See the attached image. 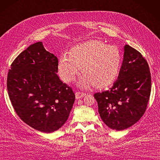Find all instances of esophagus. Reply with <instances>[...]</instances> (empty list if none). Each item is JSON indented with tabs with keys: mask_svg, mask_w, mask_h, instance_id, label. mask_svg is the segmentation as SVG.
I'll list each match as a JSON object with an SVG mask.
<instances>
[{
	"mask_svg": "<svg viewBox=\"0 0 160 160\" xmlns=\"http://www.w3.org/2000/svg\"><path fill=\"white\" fill-rule=\"evenodd\" d=\"M85 95H86V93H84V92H80V91H77L76 92V98L77 99H80V98L83 97Z\"/></svg>",
	"mask_w": 160,
	"mask_h": 160,
	"instance_id": "esophagus-1",
	"label": "esophagus"
}]
</instances>
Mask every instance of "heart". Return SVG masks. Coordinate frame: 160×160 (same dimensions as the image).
Wrapping results in <instances>:
<instances>
[{
    "instance_id": "heart-1",
    "label": "heart",
    "mask_w": 160,
    "mask_h": 160,
    "mask_svg": "<svg viewBox=\"0 0 160 160\" xmlns=\"http://www.w3.org/2000/svg\"><path fill=\"white\" fill-rule=\"evenodd\" d=\"M122 63L120 51L115 45H107L100 40L87 41L71 48L68 56L60 58L58 72L61 80L72 82L82 72L81 87L93 85L103 88L111 85L118 76Z\"/></svg>"
}]
</instances>
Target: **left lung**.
Here are the masks:
<instances>
[{"label": "left lung", "mask_w": 160, "mask_h": 160, "mask_svg": "<svg viewBox=\"0 0 160 160\" xmlns=\"http://www.w3.org/2000/svg\"><path fill=\"white\" fill-rule=\"evenodd\" d=\"M151 89L149 65L140 52L126 44L118 80L108 91L94 95L102 120L110 128L122 130L145 113Z\"/></svg>", "instance_id": "left-lung-1"}]
</instances>
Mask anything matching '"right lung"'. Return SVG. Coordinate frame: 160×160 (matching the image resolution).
Instances as JSON below:
<instances>
[{"instance_id": "right-lung-1", "label": "right lung", "mask_w": 160, "mask_h": 160, "mask_svg": "<svg viewBox=\"0 0 160 160\" xmlns=\"http://www.w3.org/2000/svg\"><path fill=\"white\" fill-rule=\"evenodd\" d=\"M57 72V57L38 42L16 57L8 72L7 91L16 113L42 132L60 128L75 101L73 90L60 80Z\"/></svg>"}]
</instances>
